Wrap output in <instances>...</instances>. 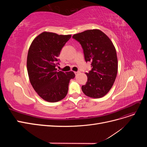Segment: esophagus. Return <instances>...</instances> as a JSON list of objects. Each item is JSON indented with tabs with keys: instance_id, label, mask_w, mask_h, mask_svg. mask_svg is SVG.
Returning a JSON list of instances; mask_svg holds the SVG:
<instances>
[{
	"instance_id": "esophagus-1",
	"label": "esophagus",
	"mask_w": 147,
	"mask_h": 147,
	"mask_svg": "<svg viewBox=\"0 0 147 147\" xmlns=\"http://www.w3.org/2000/svg\"><path fill=\"white\" fill-rule=\"evenodd\" d=\"M74 73H75V75H77V74H78L79 73V72H75Z\"/></svg>"
}]
</instances>
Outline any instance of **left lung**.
I'll return each instance as SVG.
<instances>
[{"instance_id":"1","label":"left lung","mask_w":147,"mask_h":147,"mask_svg":"<svg viewBox=\"0 0 147 147\" xmlns=\"http://www.w3.org/2000/svg\"><path fill=\"white\" fill-rule=\"evenodd\" d=\"M80 44L86 63L91 69L86 73L88 81L82 86L83 93L92 98H100L107 93L115 82L118 72L117 51L113 43L98 29L87 30L73 35Z\"/></svg>"}]
</instances>
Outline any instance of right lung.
Segmentation results:
<instances>
[{
    "mask_svg": "<svg viewBox=\"0 0 147 147\" xmlns=\"http://www.w3.org/2000/svg\"><path fill=\"white\" fill-rule=\"evenodd\" d=\"M71 35H57L44 32L31 43L28 54L27 69L30 82L34 90L43 99L58 102L66 96L73 72L57 71L62 48Z\"/></svg>",
    "mask_w": 147,
    "mask_h": 147,
    "instance_id": "add662e5",
    "label": "right lung"
}]
</instances>
